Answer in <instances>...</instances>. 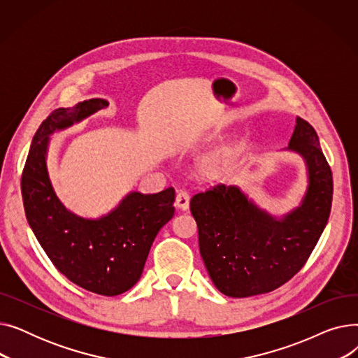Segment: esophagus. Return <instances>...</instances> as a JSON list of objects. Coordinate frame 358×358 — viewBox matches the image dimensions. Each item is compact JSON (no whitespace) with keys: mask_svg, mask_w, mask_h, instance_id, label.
<instances>
[{"mask_svg":"<svg viewBox=\"0 0 358 358\" xmlns=\"http://www.w3.org/2000/svg\"><path fill=\"white\" fill-rule=\"evenodd\" d=\"M176 206H177L178 209H181L184 212L189 210V208H190V196H189V193L180 190L177 193V197H176Z\"/></svg>","mask_w":358,"mask_h":358,"instance_id":"obj_1","label":"esophagus"}]
</instances>
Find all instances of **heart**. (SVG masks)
<instances>
[{
    "mask_svg": "<svg viewBox=\"0 0 358 358\" xmlns=\"http://www.w3.org/2000/svg\"><path fill=\"white\" fill-rule=\"evenodd\" d=\"M232 159H234L232 150H229V149L222 150V152H217V154L209 157L201 164L200 173L204 178L216 180L228 171L231 164H232Z\"/></svg>",
    "mask_w": 358,
    "mask_h": 358,
    "instance_id": "b5f03b06",
    "label": "heart"
}]
</instances>
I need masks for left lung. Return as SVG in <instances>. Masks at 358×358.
Returning a JSON list of instances; mask_svg holds the SVG:
<instances>
[{
	"mask_svg": "<svg viewBox=\"0 0 358 358\" xmlns=\"http://www.w3.org/2000/svg\"><path fill=\"white\" fill-rule=\"evenodd\" d=\"M286 150L303 158L308 189L297 208L274 216L238 185H216L193 196L203 262L216 289L229 297L268 293L300 268L321 238L331 213L332 173L315 129L296 117Z\"/></svg>",
	"mask_w": 358,
	"mask_h": 358,
	"instance_id": "8db88e82",
	"label": "left lung"
}]
</instances>
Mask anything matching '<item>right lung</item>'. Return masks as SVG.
<instances>
[{"mask_svg": "<svg viewBox=\"0 0 358 358\" xmlns=\"http://www.w3.org/2000/svg\"><path fill=\"white\" fill-rule=\"evenodd\" d=\"M107 106V100L90 99L50 113L33 138L22 176V194L27 222L53 266L88 292L117 296L141 278L157 234L174 216L176 192L173 187L155 194L130 192L115 209L97 219L65 208L49 178L50 135Z\"/></svg>", "mask_w": 358, "mask_h": 358, "instance_id": "add662e5", "label": "right lung"}]
</instances>
